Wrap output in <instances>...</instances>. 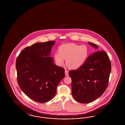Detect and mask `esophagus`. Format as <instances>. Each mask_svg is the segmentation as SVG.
<instances>
[{"label":"esophagus","mask_w":125,"mask_h":125,"mask_svg":"<svg viewBox=\"0 0 125 125\" xmlns=\"http://www.w3.org/2000/svg\"><path fill=\"white\" fill-rule=\"evenodd\" d=\"M65 75L66 76H68V72L66 70H65Z\"/></svg>","instance_id":"esophagus-1"}]
</instances>
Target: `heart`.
Instances as JSON below:
<instances>
[{
  "label": "heart",
  "mask_w": 125,
  "mask_h": 125,
  "mask_svg": "<svg viewBox=\"0 0 125 125\" xmlns=\"http://www.w3.org/2000/svg\"><path fill=\"white\" fill-rule=\"evenodd\" d=\"M89 54L86 45H78L74 43L62 44L59 48V52L54 54V59L59 65L63 64L66 59V64L72 69H77L83 65Z\"/></svg>",
  "instance_id": "heart-1"
}]
</instances>
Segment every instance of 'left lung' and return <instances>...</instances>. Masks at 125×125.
<instances>
[{"instance_id":"1","label":"left lung","mask_w":125,"mask_h":125,"mask_svg":"<svg viewBox=\"0 0 125 125\" xmlns=\"http://www.w3.org/2000/svg\"><path fill=\"white\" fill-rule=\"evenodd\" d=\"M89 43L98 48L95 43ZM111 71V63L105 51H97L90 55L80 67L69 72L74 99L87 104L100 97L107 89Z\"/></svg>"}]
</instances>
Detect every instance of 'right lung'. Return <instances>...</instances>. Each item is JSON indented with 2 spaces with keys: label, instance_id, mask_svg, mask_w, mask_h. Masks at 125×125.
Listing matches in <instances>:
<instances>
[{
  "label": "right lung",
  "instance_id": "obj_1",
  "mask_svg": "<svg viewBox=\"0 0 125 125\" xmlns=\"http://www.w3.org/2000/svg\"><path fill=\"white\" fill-rule=\"evenodd\" d=\"M55 41L37 42L20 52L16 61L18 85L34 101L45 103L55 95L65 70L54 64L50 55Z\"/></svg>",
  "mask_w": 125,
  "mask_h": 125
}]
</instances>
